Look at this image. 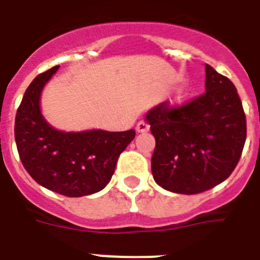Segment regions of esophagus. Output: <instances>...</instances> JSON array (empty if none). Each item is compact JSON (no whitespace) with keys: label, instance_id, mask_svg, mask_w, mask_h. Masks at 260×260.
Wrapping results in <instances>:
<instances>
[{"label":"esophagus","instance_id":"1","mask_svg":"<svg viewBox=\"0 0 260 260\" xmlns=\"http://www.w3.org/2000/svg\"><path fill=\"white\" fill-rule=\"evenodd\" d=\"M149 130V123L146 121H139L137 125V132L138 133H147Z\"/></svg>","mask_w":260,"mask_h":260}]
</instances>
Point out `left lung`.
<instances>
[{"label":"left lung","mask_w":260,"mask_h":260,"mask_svg":"<svg viewBox=\"0 0 260 260\" xmlns=\"http://www.w3.org/2000/svg\"><path fill=\"white\" fill-rule=\"evenodd\" d=\"M200 96L180 106L164 102L147 114L156 139L152 174L170 192L197 194L224 182L246 140V116L230 78L205 66Z\"/></svg>","instance_id":"left-lung-1"}]
</instances>
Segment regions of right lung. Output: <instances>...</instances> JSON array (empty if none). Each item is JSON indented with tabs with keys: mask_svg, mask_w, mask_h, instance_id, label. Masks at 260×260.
Listing matches in <instances>:
<instances>
[{
	"mask_svg": "<svg viewBox=\"0 0 260 260\" xmlns=\"http://www.w3.org/2000/svg\"><path fill=\"white\" fill-rule=\"evenodd\" d=\"M58 68L38 75L25 90L15 117L16 148L38 184L67 197L87 196L108 184L135 130L63 133L51 127L40 111V95Z\"/></svg>",
	"mask_w": 260,
	"mask_h": 260,
	"instance_id": "add662e5",
	"label": "right lung"
}]
</instances>
